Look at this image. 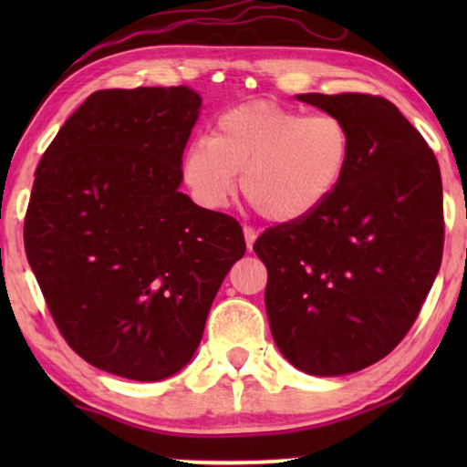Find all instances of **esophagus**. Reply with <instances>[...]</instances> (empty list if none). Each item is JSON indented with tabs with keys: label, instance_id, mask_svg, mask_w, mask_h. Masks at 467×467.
I'll use <instances>...</instances> for the list:
<instances>
[{
	"label": "esophagus",
	"instance_id": "obj_1",
	"mask_svg": "<svg viewBox=\"0 0 467 467\" xmlns=\"http://www.w3.org/2000/svg\"><path fill=\"white\" fill-rule=\"evenodd\" d=\"M244 238H246V248H248V251H253L254 238H257V234H254L253 227H244Z\"/></svg>",
	"mask_w": 467,
	"mask_h": 467
}]
</instances>
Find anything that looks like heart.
<instances>
[{"label": "heart", "instance_id": "obj_1", "mask_svg": "<svg viewBox=\"0 0 467 467\" xmlns=\"http://www.w3.org/2000/svg\"><path fill=\"white\" fill-rule=\"evenodd\" d=\"M350 159V131L334 112H302L270 99L219 114L208 140L184 150L181 174L202 206L221 208L238 191L272 223H296L329 200Z\"/></svg>", "mask_w": 467, "mask_h": 467}]
</instances>
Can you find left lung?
Listing matches in <instances>:
<instances>
[{"instance_id": "left-lung-1", "label": "left lung", "mask_w": 467, "mask_h": 467, "mask_svg": "<svg viewBox=\"0 0 467 467\" xmlns=\"http://www.w3.org/2000/svg\"><path fill=\"white\" fill-rule=\"evenodd\" d=\"M350 131V159L321 208L265 229L274 342L302 372L340 376L387 357L417 321L442 264V178L433 150L380 95H297Z\"/></svg>"}]
</instances>
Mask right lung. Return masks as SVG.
Segmentation results:
<instances>
[{
    "label": "right lung",
    "instance_id": "add662e5",
    "mask_svg": "<svg viewBox=\"0 0 467 467\" xmlns=\"http://www.w3.org/2000/svg\"><path fill=\"white\" fill-rule=\"evenodd\" d=\"M200 106L187 87L95 91L36 168L23 238L50 317L82 359L123 379L187 366L246 251L238 221L178 191Z\"/></svg>",
    "mask_w": 467,
    "mask_h": 467
}]
</instances>
